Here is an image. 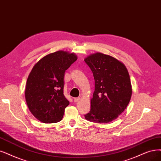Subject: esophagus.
Here are the masks:
<instances>
[{"instance_id": "esophagus-1", "label": "esophagus", "mask_w": 161, "mask_h": 161, "mask_svg": "<svg viewBox=\"0 0 161 161\" xmlns=\"http://www.w3.org/2000/svg\"><path fill=\"white\" fill-rule=\"evenodd\" d=\"M80 100V97H75V98L74 99V102H78Z\"/></svg>"}]
</instances>
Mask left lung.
Masks as SVG:
<instances>
[{"label": "left lung", "mask_w": 161, "mask_h": 161, "mask_svg": "<svg viewBox=\"0 0 161 161\" xmlns=\"http://www.w3.org/2000/svg\"><path fill=\"white\" fill-rule=\"evenodd\" d=\"M84 60L95 80L91 109L85 115L86 119L98 123L114 121L126 109L131 97L128 71L117 59L102 53H93Z\"/></svg>", "instance_id": "obj_1"}]
</instances>
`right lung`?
<instances>
[{"mask_svg": "<svg viewBox=\"0 0 161 161\" xmlns=\"http://www.w3.org/2000/svg\"><path fill=\"white\" fill-rule=\"evenodd\" d=\"M77 60L74 53L58 51L35 64L28 77L25 97L29 110L41 122L60 121L69 102L64 95L65 70Z\"/></svg>", "mask_w": 161, "mask_h": 161, "instance_id": "1", "label": "right lung"}]
</instances>
